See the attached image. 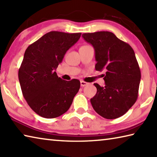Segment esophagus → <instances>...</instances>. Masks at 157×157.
I'll list each match as a JSON object with an SVG mask.
<instances>
[{"instance_id": "esophagus-1", "label": "esophagus", "mask_w": 157, "mask_h": 157, "mask_svg": "<svg viewBox=\"0 0 157 157\" xmlns=\"http://www.w3.org/2000/svg\"><path fill=\"white\" fill-rule=\"evenodd\" d=\"M88 84H89V83H87V82H84L83 80H81L80 81V85H81L82 87H84V86H86V85H88Z\"/></svg>"}]
</instances>
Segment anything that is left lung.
Masks as SVG:
<instances>
[{
    "label": "left lung",
    "mask_w": 157,
    "mask_h": 157,
    "mask_svg": "<svg viewBox=\"0 0 157 157\" xmlns=\"http://www.w3.org/2000/svg\"><path fill=\"white\" fill-rule=\"evenodd\" d=\"M82 37L94 48L95 70H106L105 86L94 84L97 93L91 99L92 107L103 118H119L139 95L141 75L134 50L111 32L84 33Z\"/></svg>",
    "instance_id": "8db88e82"
}]
</instances>
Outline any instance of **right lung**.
I'll list each match as a JSON object with an SVG mask.
<instances>
[{
    "mask_svg": "<svg viewBox=\"0 0 157 157\" xmlns=\"http://www.w3.org/2000/svg\"><path fill=\"white\" fill-rule=\"evenodd\" d=\"M81 34L49 32L25 50L18 79L26 102L41 117L54 118L66 113L80 88L78 79L63 80L55 70Z\"/></svg>",
    "mask_w": 157,
    "mask_h": 157,
    "instance_id": "add662e5",
    "label": "right lung"
}]
</instances>
